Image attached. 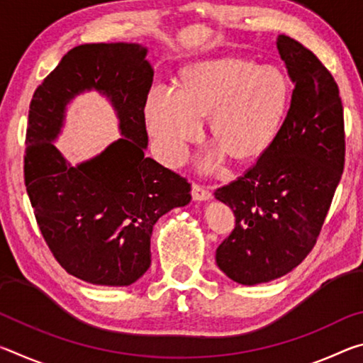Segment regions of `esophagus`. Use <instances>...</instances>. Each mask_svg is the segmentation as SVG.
<instances>
[{
  "mask_svg": "<svg viewBox=\"0 0 363 363\" xmlns=\"http://www.w3.org/2000/svg\"><path fill=\"white\" fill-rule=\"evenodd\" d=\"M192 199L195 201H206L211 199V192L200 184H192Z\"/></svg>",
  "mask_w": 363,
  "mask_h": 363,
  "instance_id": "esophagus-1",
  "label": "esophagus"
}]
</instances>
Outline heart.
Masks as SVG:
<instances>
[{
  "label": "heart",
  "mask_w": 363,
  "mask_h": 363,
  "mask_svg": "<svg viewBox=\"0 0 363 363\" xmlns=\"http://www.w3.org/2000/svg\"><path fill=\"white\" fill-rule=\"evenodd\" d=\"M290 79L279 67L245 57H218L182 70L181 89L153 86L145 99L147 130L158 157L179 164L208 116L211 139L235 162L259 157L279 133L290 104ZM216 152L205 167H216Z\"/></svg>",
  "instance_id": "heart-1"
}]
</instances>
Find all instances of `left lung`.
<instances>
[{"label":"left lung","instance_id":"1","mask_svg":"<svg viewBox=\"0 0 363 363\" xmlns=\"http://www.w3.org/2000/svg\"><path fill=\"white\" fill-rule=\"evenodd\" d=\"M277 49L294 83L286 118L256 164L214 192L235 214L216 264L242 285L284 277L304 261L344 169L342 104L335 78L290 36L280 35Z\"/></svg>","mask_w":363,"mask_h":363}]
</instances>
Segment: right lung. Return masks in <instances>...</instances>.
I'll return each mask as SVG.
<instances>
[{
  "mask_svg": "<svg viewBox=\"0 0 363 363\" xmlns=\"http://www.w3.org/2000/svg\"><path fill=\"white\" fill-rule=\"evenodd\" d=\"M145 56L138 43L77 46L30 102L23 173L36 223L60 266L93 285L128 286L143 277L153 225L192 199L186 177L144 157V107L153 82ZM91 89L113 102L122 138L72 167L52 143L66 104Z\"/></svg>",
  "mask_w": 363,
  "mask_h": 363,
  "instance_id": "add662e5",
  "label": "right lung"
}]
</instances>
